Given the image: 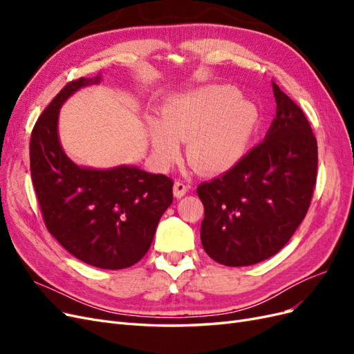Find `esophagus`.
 Here are the masks:
<instances>
[{
	"label": "esophagus",
	"instance_id": "1",
	"mask_svg": "<svg viewBox=\"0 0 354 354\" xmlns=\"http://www.w3.org/2000/svg\"><path fill=\"white\" fill-rule=\"evenodd\" d=\"M189 189H190V186L189 185H186V183H183V181H176L174 183V196L176 198H181V196H185L187 192H189Z\"/></svg>",
	"mask_w": 354,
	"mask_h": 354
}]
</instances>
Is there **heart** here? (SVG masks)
<instances>
[{
  "label": "heart",
  "mask_w": 354,
  "mask_h": 354,
  "mask_svg": "<svg viewBox=\"0 0 354 354\" xmlns=\"http://www.w3.org/2000/svg\"><path fill=\"white\" fill-rule=\"evenodd\" d=\"M236 88L211 85L171 99L162 121L149 120L155 155L169 165L187 142V158L202 173H223L242 158L259 122V111Z\"/></svg>",
  "instance_id": "obj_1"
}]
</instances>
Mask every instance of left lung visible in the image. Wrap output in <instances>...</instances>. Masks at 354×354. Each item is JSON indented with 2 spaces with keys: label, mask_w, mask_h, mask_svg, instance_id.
I'll list each match as a JSON object with an SVG mask.
<instances>
[{
  "label": "left lung",
  "mask_w": 354,
  "mask_h": 354,
  "mask_svg": "<svg viewBox=\"0 0 354 354\" xmlns=\"http://www.w3.org/2000/svg\"><path fill=\"white\" fill-rule=\"evenodd\" d=\"M277 103L264 140L196 192L201 241L214 261L251 266L279 252L303 221L317 177V142L304 112L273 84Z\"/></svg>",
  "instance_id": "obj_1"
}]
</instances>
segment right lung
<instances>
[{"mask_svg":"<svg viewBox=\"0 0 354 354\" xmlns=\"http://www.w3.org/2000/svg\"><path fill=\"white\" fill-rule=\"evenodd\" d=\"M100 77L69 81L30 134V177L42 220L78 260L99 269H127L151 248L158 223L173 203V178L136 167L90 169L62 151L59 109L72 93Z\"/></svg>","mask_w":354,"mask_h":354,"instance_id":"obj_1","label":"right lung"}]
</instances>
